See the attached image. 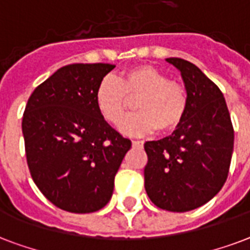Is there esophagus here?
Returning a JSON list of instances; mask_svg holds the SVG:
<instances>
[{
	"label": "esophagus",
	"mask_w": 250,
	"mask_h": 250,
	"mask_svg": "<svg viewBox=\"0 0 250 250\" xmlns=\"http://www.w3.org/2000/svg\"><path fill=\"white\" fill-rule=\"evenodd\" d=\"M133 146L134 147H142L143 141H133Z\"/></svg>",
	"instance_id": "esophagus-1"
}]
</instances>
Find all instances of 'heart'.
Here are the masks:
<instances>
[{
	"instance_id": "obj_1",
	"label": "heart",
	"mask_w": 250,
	"mask_h": 250,
	"mask_svg": "<svg viewBox=\"0 0 250 250\" xmlns=\"http://www.w3.org/2000/svg\"><path fill=\"white\" fill-rule=\"evenodd\" d=\"M138 113L120 124V131L131 137L151 134L160 129L175 130L188 111V95L181 84L152 66H137L115 79L105 77L95 90V104L105 121L117 125L125 117L129 99H136Z\"/></svg>"
}]
</instances>
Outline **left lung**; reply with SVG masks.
Wrapping results in <instances>:
<instances>
[{
    "mask_svg": "<svg viewBox=\"0 0 250 250\" xmlns=\"http://www.w3.org/2000/svg\"><path fill=\"white\" fill-rule=\"evenodd\" d=\"M166 61L181 74L188 111L171 135L145 143V189L155 206L184 212L208 204L223 188L233 151V127L215 83L187 60Z\"/></svg>",
    "mask_w": 250,
    "mask_h": 250,
    "instance_id": "obj_1",
    "label": "left lung"
}]
</instances>
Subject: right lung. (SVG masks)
Returning <instances> with one entry per match:
<instances>
[{
  "instance_id": "obj_1",
  "label": "right lung",
  "mask_w": 250,
  "mask_h": 250,
  "mask_svg": "<svg viewBox=\"0 0 250 250\" xmlns=\"http://www.w3.org/2000/svg\"><path fill=\"white\" fill-rule=\"evenodd\" d=\"M115 65L71 63L35 88L22 121L32 180L57 208L75 214L109 202L131 147L99 113L95 90Z\"/></svg>"
}]
</instances>
